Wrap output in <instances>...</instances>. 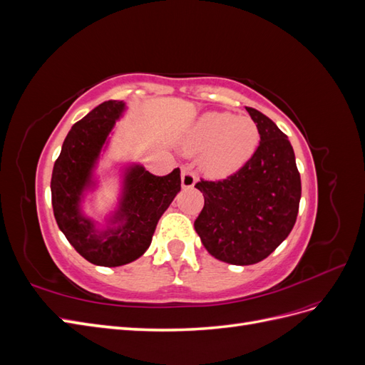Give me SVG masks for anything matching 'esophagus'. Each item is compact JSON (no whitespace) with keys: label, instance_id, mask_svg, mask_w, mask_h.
<instances>
[{"label":"esophagus","instance_id":"1","mask_svg":"<svg viewBox=\"0 0 365 365\" xmlns=\"http://www.w3.org/2000/svg\"><path fill=\"white\" fill-rule=\"evenodd\" d=\"M181 182H182V187H185V189L193 187L196 184V175L190 169L184 168L181 170Z\"/></svg>","mask_w":365,"mask_h":365}]
</instances>
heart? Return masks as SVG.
Listing matches in <instances>:
<instances>
[{"mask_svg":"<svg viewBox=\"0 0 365 365\" xmlns=\"http://www.w3.org/2000/svg\"><path fill=\"white\" fill-rule=\"evenodd\" d=\"M259 128L250 115L207 113L192 130L190 146L204 150V168L213 175H228L244 165L257 148Z\"/></svg>","mask_w":365,"mask_h":365,"instance_id":"heart-1","label":"heart"}]
</instances>
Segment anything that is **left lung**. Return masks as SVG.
Segmentation results:
<instances>
[{
    "label": "left lung",
    "instance_id": "obj_1",
    "mask_svg": "<svg viewBox=\"0 0 365 365\" xmlns=\"http://www.w3.org/2000/svg\"><path fill=\"white\" fill-rule=\"evenodd\" d=\"M247 111L260 134L252 157L225 180L195 184L204 195L197 236L213 257L240 267L267 259L289 236L302 197L288 137L257 109Z\"/></svg>",
    "mask_w": 365,
    "mask_h": 365
}]
</instances>
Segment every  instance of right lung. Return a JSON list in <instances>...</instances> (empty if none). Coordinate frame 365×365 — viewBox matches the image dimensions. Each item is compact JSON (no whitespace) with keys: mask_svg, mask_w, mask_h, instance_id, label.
Instances as JSON below:
<instances>
[{"mask_svg":"<svg viewBox=\"0 0 365 365\" xmlns=\"http://www.w3.org/2000/svg\"><path fill=\"white\" fill-rule=\"evenodd\" d=\"M123 111V102L108 101L74 123L51 175V205L58 227L83 259L98 267H121L143 256L160 217L181 190L180 169L157 176L137 164L125 175L123 195L113 217L117 228L97 231L93 220L81 213L94 165Z\"/></svg>","mask_w":365,"mask_h":365,"instance_id":"obj_1","label":"right lung"}]
</instances>
